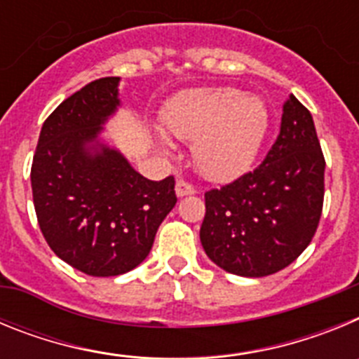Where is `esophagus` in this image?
I'll use <instances>...</instances> for the list:
<instances>
[{"mask_svg":"<svg viewBox=\"0 0 359 359\" xmlns=\"http://www.w3.org/2000/svg\"><path fill=\"white\" fill-rule=\"evenodd\" d=\"M196 192L194 185L189 182H185V180H177L176 182V194L177 198H183V196H192Z\"/></svg>","mask_w":359,"mask_h":359,"instance_id":"34e87169","label":"esophagus"}]
</instances>
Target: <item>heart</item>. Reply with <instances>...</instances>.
Listing matches in <instances>:
<instances>
[{
	"label": "heart",
	"mask_w": 359,
	"mask_h": 359,
	"mask_svg": "<svg viewBox=\"0 0 359 359\" xmlns=\"http://www.w3.org/2000/svg\"><path fill=\"white\" fill-rule=\"evenodd\" d=\"M163 126L180 140L194 142V161L203 176L223 182L253 163L268 135L269 113L255 95L208 88L172 100L163 113Z\"/></svg>",
	"instance_id": "obj_1"
}]
</instances>
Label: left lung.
I'll use <instances>...</instances> for the list:
<instances>
[{
	"instance_id": "left-lung-1",
	"label": "left lung",
	"mask_w": 359,
	"mask_h": 359,
	"mask_svg": "<svg viewBox=\"0 0 359 359\" xmlns=\"http://www.w3.org/2000/svg\"><path fill=\"white\" fill-rule=\"evenodd\" d=\"M323 172L313 116L291 95L264 161L205 192L199 237L210 261L241 277L273 275L297 261L318 228Z\"/></svg>"
}]
</instances>
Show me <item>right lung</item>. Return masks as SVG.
Returning <instances> with one entry per match:
<instances>
[{"mask_svg": "<svg viewBox=\"0 0 359 359\" xmlns=\"http://www.w3.org/2000/svg\"><path fill=\"white\" fill-rule=\"evenodd\" d=\"M118 77L86 84L44 120L30 180L37 223L59 259L91 277L144 262L176 205L174 176L151 182L97 140L120 106Z\"/></svg>", "mask_w": 359, "mask_h": 359, "instance_id": "obj_1", "label": "right lung"}]
</instances>
